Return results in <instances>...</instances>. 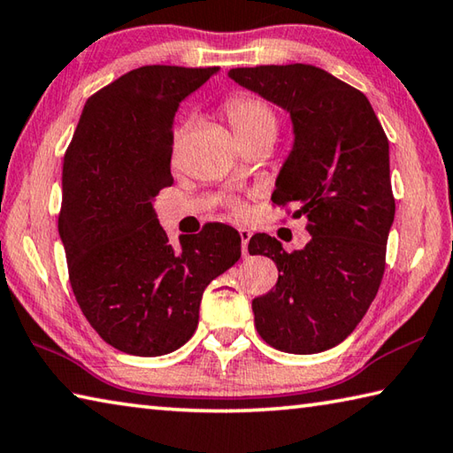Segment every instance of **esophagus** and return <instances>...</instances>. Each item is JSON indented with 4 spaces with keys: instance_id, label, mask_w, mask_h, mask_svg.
<instances>
[{
    "instance_id": "obj_1",
    "label": "esophagus",
    "mask_w": 453,
    "mask_h": 453,
    "mask_svg": "<svg viewBox=\"0 0 453 453\" xmlns=\"http://www.w3.org/2000/svg\"><path fill=\"white\" fill-rule=\"evenodd\" d=\"M240 237H242V250H243V255H248V243L251 240V232L248 227H240Z\"/></svg>"
}]
</instances>
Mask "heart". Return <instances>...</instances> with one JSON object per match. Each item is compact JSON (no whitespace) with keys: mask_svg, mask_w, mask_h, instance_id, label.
Segmentation results:
<instances>
[{"mask_svg":"<svg viewBox=\"0 0 453 453\" xmlns=\"http://www.w3.org/2000/svg\"><path fill=\"white\" fill-rule=\"evenodd\" d=\"M224 114L229 120V125L235 130V134L242 138L243 144H250L255 141H273L277 133V112L273 106L261 101L259 96H253L248 93H240L229 96L224 103ZM229 210L240 213L243 210L242 200H229Z\"/></svg>","mask_w":453,"mask_h":453,"instance_id":"heart-1","label":"heart"}]
</instances>
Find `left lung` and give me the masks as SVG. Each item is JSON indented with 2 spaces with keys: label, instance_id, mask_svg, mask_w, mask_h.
Listing matches in <instances>:
<instances>
[{
  "label": "left lung",
  "instance_id": "left-lung-1",
  "mask_svg": "<svg viewBox=\"0 0 453 453\" xmlns=\"http://www.w3.org/2000/svg\"><path fill=\"white\" fill-rule=\"evenodd\" d=\"M235 83L291 112L295 146L271 200L305 218L311 242L285 251L255 234L248 250L277 263L279 279L253 299L255 328L293 355L333 349L374 301L394 221L390 156L365 93L312 65H259L229 71Z\"/></svg>",
  "mask_w": 453,
  "mask_h": 453
}]
</instances>
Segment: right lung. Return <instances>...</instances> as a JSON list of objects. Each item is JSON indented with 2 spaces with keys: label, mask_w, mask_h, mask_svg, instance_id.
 <instances>
[{
  "label": "right lung",
  "mask_w": 453,
  "mask_h": 453,
  "mask_svg": "<svg viewBox=\"0 0 453 453\" xmlns=\"http://www.w3.org/2000/svg\"><path fill=\"white\" fill-rule=\"evenodd\" d=\"M218 67L144 65L88 98L63 160L59 235L69 281L90 326L134 357L176 350L198 326L211 279L242 255L232 226L208 221L180 250L152 198L172 186L180 103Z\"/></svg>",
  "instance_id": "obj_1"
}]
</instances>
